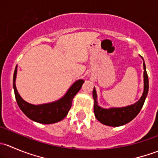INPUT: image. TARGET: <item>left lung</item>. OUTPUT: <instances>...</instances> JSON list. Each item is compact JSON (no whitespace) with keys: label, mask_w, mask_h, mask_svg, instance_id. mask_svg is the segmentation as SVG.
Listing matches in <instances>:
<instances>
[{"label":"left lung","mask_w":158,"mask_h":158,"mask_svg":"<svg viewBox=\"0 0 158 158\" xmlns=\"http://www.w3.org/2000/svg\"><path fill=\"white\" fill-rule=\"evenodd\" d=\"M144 65V92L138 102L131 106L124 108H114V109H105L98 106L97 102V95L95 89H93L92 95L94 98V113L97 120L99 121L102 124L109 126L117 127L130 122L132 119L135 118L143 107L145 98L148 95V89H149V82H148V76L146 71L145 63Z\"/></svg>","instance_id":"left-lung-1"}]
</instances>
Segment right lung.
I'll return each mask as SVG.
<instances>
[{"instance_id": "right-lung-1", "label": "right lung", "mask_w": 158, "mask_h": 158, "mask_svg": "<svg viewBox=\"0 0 158 158\" xmlns=\"http://www.w3.org/2000/svg\"><path fill=\"white\" fill-rule=\"evenodd\" d=\"M16 75H17V67L14 70L13 87H14L16 101L19 108L30 119L42 124H52L63 120L69 112L72 106L73 98L80 90L84 82L83 79L76 81L70 87L67 93L57 102L49 103V104L33 106L22 99L17 92L15 85Z\"/></svg>"}]
</instances>
